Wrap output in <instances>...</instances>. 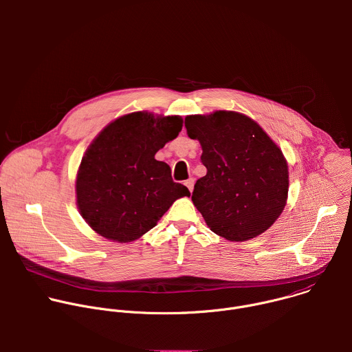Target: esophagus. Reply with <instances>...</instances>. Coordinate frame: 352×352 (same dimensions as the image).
Segmentation results:
<instances>
[{
  "label": "esophagus",
  "instance_id": "obj_1",
  "mask_svg": "<svg viewBox=\"0 0 352 352\" xmlns=\"http://www.w3.org/2000/svg\"><path fill=\"white\" fill-rule=\"evenodd\" d=\"M185 185H186V188L189 189V192L192 193V190H193V185H195V179H193V178L186 179V181H185Z\"/></svg>",
  "mask_w": 352,
  "mask_h": 352
}]
</instances>
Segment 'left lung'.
Segmentation results:
<instances>
[{
  "label": "left lung",
  "instance_id": "1",
  "mask_svg": "<svg viewBox=\"0 0 352 352\" xmlns=\"http://www.w3.org/2000/svg\"><path fill=\"white\" fill-rule=\"evenodd\" d=\"M186 133L202 146L208 173L192 202L209 228L235 242L265 232L287 204L288 166L280 147L249 117L235 111L188 116Z\"/></svg>",
  "mask_w": 352,
  "mask_h": 352
}]
</instances>
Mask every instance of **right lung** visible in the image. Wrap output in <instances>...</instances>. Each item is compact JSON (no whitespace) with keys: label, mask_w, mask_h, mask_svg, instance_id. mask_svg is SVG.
Returning a JSON list of instances; mask_svg holds the SVG:
<instances>
[{"label":"right lung","mask_w":352,"mask_h":352,"mask_svg":"<svg viewBox=\"0 0 352 352\" xmlns=\"http://www.w3.org/2000/svg\"><path fill=\"white\" fill-rule=\"evenodd\" d=\"M178 116L138 111L109 124L87 147L76 175V204L102 236L132 242L152 230L177 199L189 196L155 155L178 136Z\"/></svg>","instance_id":"obj_1"}]
</instances>
